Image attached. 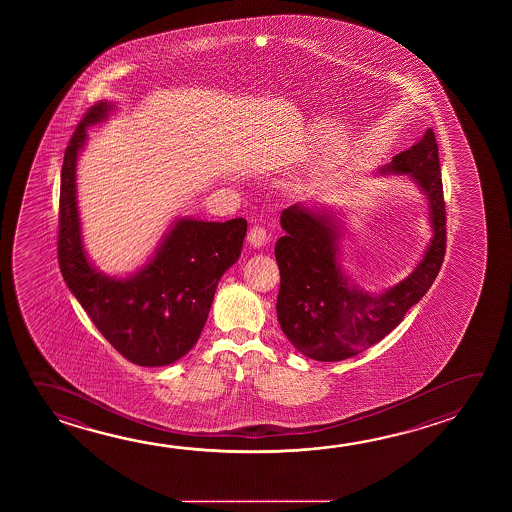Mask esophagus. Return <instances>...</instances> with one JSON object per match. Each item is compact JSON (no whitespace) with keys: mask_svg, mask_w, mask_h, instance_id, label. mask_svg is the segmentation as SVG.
I'll return each instance as SVG.
<instances>
[{"mask_svg":"<svg viewBox=\"0 0 512 512\" xmlns=\"http://www.w3.org/2000/svg\"><path fill=\"white\" fill-rule=\"evenodd\" d=\"M269 241V235L262 227H252L248 232V243L252 244L253 248H262L266 246Z\"/></svg>","mask_w":512,"mask_h":512,"instance_id":"1","label":"esophagus"}]
</instances>
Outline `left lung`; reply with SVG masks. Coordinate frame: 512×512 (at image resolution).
Instances as JSON below:
<instances>
[{"mask_svg":"<svg viewBox=\"0 0 512 512\" xmlns=\"http://www.w3.org/2000/svg\"><path fill=\"white\" fill-rule=\"evenodd\" d=\"M391 173L407 175L418 185L427 200L432 237L416 268L382 293L350 284L341 266L343 221L337 212L319 203H294L280 216L285 235L275 246L278 323L294 348L314 361H344L382 341L425 296L441 269L446 210L432 128L380 168V175Z\"/></svg>","mask_w":512,"mask_h":512,"instance_id":"left-lung-1","label":"left lung"}]
</instances>
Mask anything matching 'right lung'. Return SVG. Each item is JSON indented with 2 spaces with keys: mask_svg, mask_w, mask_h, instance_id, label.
<instances>
[{
  "mask_svg": "<svg viewBox=\"0 0 512 512\" xmlns=\"http://www.w3.org/2000/svg\"><path fill=\"white\" fill-rule=\"evenodd\" d=\"M114 103L85 112L69 141L60 173L59 264L69 291L125 359L168 366L193 348L209 318L219 280L241 257L246 221L178 218L155 255L134 275L109 277L85 253L76 202V160L89 126L103 123Z\"/></svg>",
  "mask_w": 512,
  "mask_h": 512,
  "instance_id": "right-lung-1",
  "label": "right lung"
}]
</instances>
